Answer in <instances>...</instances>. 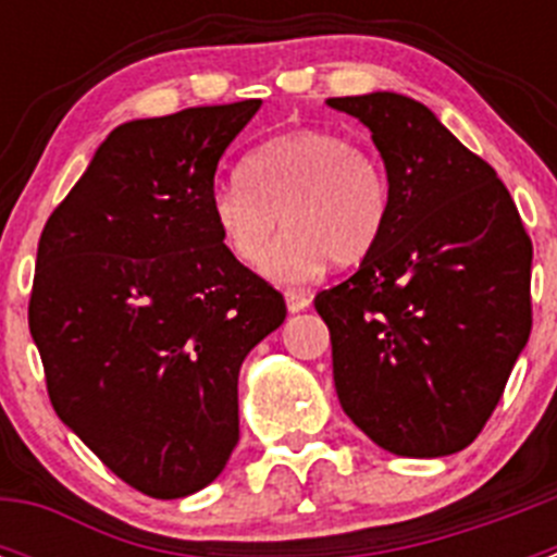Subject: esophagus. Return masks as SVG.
Here are the masks:
<instances>
[{
  "mask_svg": "<svg viewBox=\"0 0 557 557\" xmlns=\"http://www.w3.org/2000/svg\"><path fill=\"white\" fill-rule=\"evenodd\" d=\"M284 298H287L289 312H304V309L309 307V301H312L307 293H295V289H287V293H284Z\"/></svg>",
  "mask_w": 557,
  "mask_h": 557,
  "instance_id": "34e87169",
  "label": "esophagus"
}]
</instances>
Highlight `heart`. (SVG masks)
<instances>
[{
    "instance_id": "obj_1",
    "label": "heart",
    "mask_w": 557,
    "mask_h": 557,
    "mask_svg": "<svg viewBox=\"0 0 557 557\" xmlns=\"http://www.w3.org/2000/svg\"><path fill=\"white\" fill-rule=\"evenodd\" d=\"M243 178L211 189V218L231 256L259 264L282 219L288 225L262 270L282 284L314 278L332 259L359 264L376 248L391 214L382 161L326 127H298L253 147Z\"/></svg>"
}]
</instances>
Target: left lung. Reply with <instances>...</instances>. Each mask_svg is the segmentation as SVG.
Returning a JSON list of instances; mask_svg holds the SVG:
<instances>
[{
  "label": "left lung",
  "mask_w": 557,
  "mask_h": 557,
  "mask_svg": "<svg viewBox=\"0 0 557 557\" xmlns=\"http://www.w3.org/2000/svg\"><path fill=\"white\" fill-rule=\"evenodd\" d=\"M385 161L391 214L357 273L314 298L334 387L373 444L444 457L482 432L533 326V243L494 166L410 97H332Z\"/></svg>",
  "instance_id": "left-lung-1"
}]
</instances>
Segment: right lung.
Here are the masks:
<instances>
[{
	"label": "right lung",
	"instance_id": "right-lung-1",
	"mask_svg": "<svg viewBox=\"0 0 557 557\" xmlns=\"http://www.w3.org/2000/svg\"><path fill=\"white\" fill-rule=\"evenodd\" d=\"M259 106L113 127L38 239L29 334L49 401L152 499L218 480L239 441V366L287 318L211 218L220 159Z\"/></svg>",
	"mask_w": 557,
	"mask_h": 557
}]
</instances>
